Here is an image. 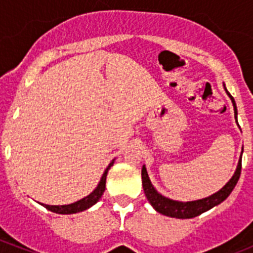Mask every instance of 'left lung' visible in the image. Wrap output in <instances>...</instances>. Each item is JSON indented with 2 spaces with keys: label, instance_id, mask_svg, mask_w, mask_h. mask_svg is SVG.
Here are the masks:
<instances>
[{
  "label": "left lung",
  "instance_id": "1",
  "mask_svg": "<svg viewBox=\"0 0 253 253\" xmlns=\"http://www.w3.org/2000/svg\"><path fill=\"white\" fill-rule=\"evenodd\" d=\"M224 90L227 92V95L229 96V99L232 100V104H233L234 109V118H236L237 122V106L236 101L232 97V95L227 91L224 86ZM238 124V123H237ZM240 126V125H238ZM241 169H242V153H241V158L238 161V165H237V169L234 171L233 176L231 177V180L228 181L227 184L222 187L220 190H218L216 193L211 194L210 196L207 198L199 199V200H193V202H178V200H172V199L166 198L163 196L162 194H160L156 190V187L152 185L151 180H149L148 172H147L146 166L142 167V185L143 190H144V194H146L147 199H148L149 204L154 208L156 211L163 214L166 216H171V218H177V219H190L194 218V216H198L200 214L205 213L208 210H210L211 208L216 207L220 203H223L225 199L229 196V194L233 191L234 186L237 185L238 180H240L241 176Z\"/></svg>",
  "mask_w": 253,
  "mask_h": 253
}]
</instances>
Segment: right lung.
<instances>
[{"mask_svg":"<svg viewBox=\"0 0 253 253\" xmlns=\"http://www.w3.org/2000/svg\"><path fill=\"white\" fill-rule=\"evenodd\" d=\"M114 162H115V160L111 161L110 165L106 167L104 175L101 176V180H100V182L97 184L96 189L93 190L90 195H87L86 198L81 199V200H78V202L72 203V204H68V205H46V204H42V205H43L44 208H46L48 210H50V211H53V213H57V214H75V213H80V211H84V210L88 209V208L95 205L96 203L99 202L100 199H101L102 194H104L105 191V184H106L107 172H109L110 167L114 165Z\"/></svg>","mask_w":253,"mask_h":253,"instance_id":"obj_1","label":"right lung"}]
</instances>
